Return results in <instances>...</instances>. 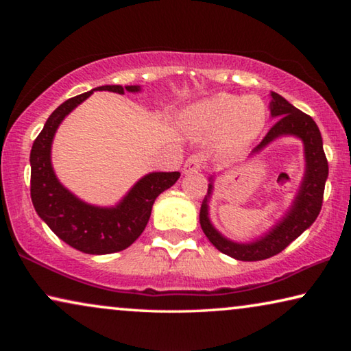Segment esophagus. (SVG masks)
<instances>
[{
	"instance_id": "esophagus-1",
	"label": "esophagus",
	"mask_w": 351,
	"mask_h": 351,
	"mask_svg": "<svg viewBox=\"0 0 351 351\" xmlns=\"http://www.w3.org/2000/svg\"><path fill=\"white\" fill-rule=\"evenodd\" d=\"M204 161V156L199 153H195L192 156H189L186 159V162H184V173L189 175V173H197V171L201 170V165H203Z\"/></svg>"
}]
</instances>
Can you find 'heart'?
Listing matches in <instances>:
<instances>
[{
	"label": "heart",
	"mask_w": 351,
	"mask_h": 351,
	"mask_svg": "<svg viewBox=\"0 0 351 351\" xmlns=\"http://www.w3.org/2000/svg\"><path fill=\"white\" fill-rule=\"evenodd\" d=\"M266 110L260 99L254 96L218 94L204 102L190 106L184 112V125L195 133L206 136L224 134L229 148L246 145L261 132Z\"/></svg>",
	"instance_id": "heart-1"
}]
</instances>
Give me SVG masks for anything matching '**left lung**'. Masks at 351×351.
<instances>
[{"instance_id": "obj_1", "label": "left lung", "mask_w": 351, "mask_h": 351, "mask_svg": "<svg viewBox=\"0 0 351 351\" xmlns=\"http://www.w3.org/2000/svg\"><path fill=\"white\" fill-rule=\"evenodd\" d=\"M271 116L277 117V122L269 130L268 134L261 139L260 144L254 148V152L261 150L271 141L283 134H294L304 141L305 145V178L288 215L261 240L254 241L251 245H239V243L224 239L221 234H218L213 229L209 217H207V198H204L199 210L201 229H203V232L212 245L219 252L241 261H258L277 255L285 247L289 246L305 229L310 228L316 221L319 212L322 209L325 181L326 176H328V161H326L322 136H320L316 122L313 121L311 116L297 110L288 100H285L280 94L271 93ZM210 192L212 182L209 184L207 195H210Z\"/></svg>"}]
</instances>
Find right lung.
Here are the masks:
<instances>
[{
	"mask_svg": "<svg viewBox=\"0 0 351 351\" xmlns=\"http://www.w3.org/2000/svg\"><path fill=\"white\" fill-rule=\"evenodd\" d=\"M96 90L123 94V91H139V86L105 85ZM93 91L63 102L47 117L43 130L34 141L31 150V198L40 218L58 239L77 251L104 255L123 251L133 245L144 232L154 199L164 190L173 186L180 178V171H158L144 176L136 182L122 203L111 209L90 206L68 192L52 170V139L64 116L90 97Z\"/></svg>",
	"mask_w": 351,
	"mask_h": 351,
	"instance_id": "1",
	"label": "right lung"
}]
</instances>
